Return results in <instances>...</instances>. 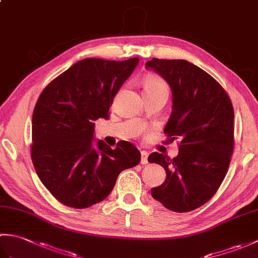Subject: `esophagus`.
Returning a JSON list of instances; mask_svg holds the SVG:
<instances>
[{
	"instance_id": "obj_1",
	"label": "esophagus",
	"mask_w": 258,
	"mask_h": 258,
	"mask_svg": "<svg viewBox=\"0 0 258 258\" xmlns=\"http://www.w3.org/2000/svg\"><path fill=\"white\" fill-rule=\"evenodd\" d=\"M147 157H149V153L146 151H142L141 152V164L142 165H146L149 161H147Z\"/></svg>"
}]
</instances>
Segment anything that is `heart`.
Instances as JSON below:
<instances>
[{"label": "heart", "mask_w": 258, "mask_h": 258, "mask_svg": "<svg viewBox=\"0 0 258 258\" xmlns=\"http://www.w3.org/2000/svg\"><path fill=\"white\" fill-rule=\"evenodd\" d=\"M143 89L144 94H157V93H163V94H168V85L166 82L157 75H147L143 81Z\"/></svg>", "instance_id": "heart-1"}]
</instances>
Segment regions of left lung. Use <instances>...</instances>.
Returning <instances> with one entry per match:
<instances>
[{
    "label": "left lung",
    "mask_w": 258,
    "mask_h": 258,
    "mask_svg": "<svg viewBox=\"0 0 258 258\" xmlns=\"http://www.w3.org/2000/svg\"><path fill=\"white\" fill-rule=\"evenodd\" d=\"M172 89L173 112L164 128L178 140V155L171 160L154 152L150 163L166 172L153 199L177 213L194 211L215 195L225 178L234 150V108L218 82L185 59L152 58L145 64Z\"/></svg>",
    "instance_id": "8db88e82"
}]
</instances>
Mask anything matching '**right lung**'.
Wrapping results in <instances>:
<instances>
[{"label":"right lung","mask_w":258,"mask_h":258,"mask_svg":"<svg viewBox=\"0 0 258 258\" xmlns=\"http://www.w3.org/2000/svg\"><path fill=\"white\" fill-rule=\"evenodd\" d=\"M140 59L84 58L48 84L32 117L31 157L43 185L62 204L86 208L105 200L118 174L138 165L130 142L94 144V120L108 118L113 98Z\"/></svg>","instance_id":"1"}]
</instances>
